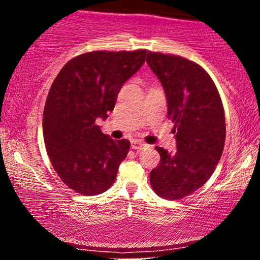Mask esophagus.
<instances>
[{"instance_id": "1", "label": "esophagus", "mask_w": 260, "mask_h": 260, "mask_svg": "<svg viewBox=\"0 0 260 260\" xmlns=\"http://www.w3.org/2000/svg\"><path fill=\"white\" fill-rule=\"evenodd\" d=\"M131 147H132L134 150H142V149L147 148L148 144L140 142V140H132V142H131Z\"/></svg>"}]
</instances>
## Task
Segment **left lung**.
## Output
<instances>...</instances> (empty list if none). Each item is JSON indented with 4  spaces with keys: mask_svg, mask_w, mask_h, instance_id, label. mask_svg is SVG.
<instances>
[{
    "mask_svg": "<svg viewBox=\"0 0 260 260\" xmlns=\"http://www.w3.org/2000/svg\"><path fill=\"white\" fill-rule=\"evenodd\" d=\"M147 62L165 91L177 144L175 154L156 147L160 164L151 170L150 184L157 196L177 201L213 175L225 144V112L213 79L196 62L150 51Z\"/></svg>",
    "mask_w": 260,
    "mask_h": 260,
    "instance_id": "left-lung-1",
    "label": "left lung"
}]
</instances>
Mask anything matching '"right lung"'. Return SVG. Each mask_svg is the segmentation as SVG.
I'll return each mask as SVG.
<instances>
[{
    "mask_svg": "<svg viewBox=\"0 0 260 260\" xmlns=\"http://www.w3.org/2000/svg\"><path fill=\"white\" fill-rule=\"evenodd\" d=\"M145 55L147 50L86 52L68 61L53 80L44 109V142L56 174L74 192L96 196L115 182L131 143L111 139L95 121L106 120Z\"/></svg>",
    "mask_w": 260,
    "mask_h": 260,
    "instance_id": "1",
    "label": "right lung"
}]
</instances>
